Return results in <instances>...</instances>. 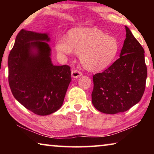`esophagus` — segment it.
<instances>
[{"label":"esophagus","instance_id":"obj_1","mask_svg":"<svg viewBox=\"0 0 154 154\" xmlns=\"http://www.w3.org/2000/svg\"><path fill=\"white\" fill-rule=\"evenodd\" d=\"M71 75L73 78H78V77H79L81 75H82V72L79 71V70L72 69L71 71Z\"/></svg>","mask_w":154,"mask_h":154}]
</instances>
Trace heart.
Returning a JSON list of instances; mask_svg holds the SVG:
<instances>
[{"label": "heart", "instance_id": "obj_1", "mask_svg": "<svg viewBox=\"0 0 154 154\" xmlns=\"http://www.w3.org/2000/svg\"><path fill=\"white\" fill-rule=\"evenodd\" d=\"M56 49L60 55L80 54L83 66L93 71L106 69L116 59L119 44L114 36L95 28H75L66 36L58 38Z\"/></svg>", "mask_w": 154, "mask_h": 154}]
</instances>
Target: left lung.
I'll return each mask as SVG.
<instances>
[{
    "instance_id": "1",
    "label": "left lung",
    "mask_w": 154,
    "mask_h": 154,
    "mask_svg": "<svg viewBox=\"0 0 154 154\" xmlns=\"http://www.w3.org/2000/svg\"><path fill=\"white\" fill-rule=\"evenodd\" d=\"M125 28L126 38L120 57L103 72L93 75L92 104L104 113L126 111L139 102L145 92L147 71L144 49Z\"/></svg>"
}]
</instances>
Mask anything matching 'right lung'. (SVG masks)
Segmentation results:
<instances>
[{
	"instance_id": "1",
	"label": "right lung",
	"mask_w": 154,
	"mask_h": 154,
	"mask_svg": "<svg viewBox=\"0 0 154 154\" xmlns=\"http://www.w3.org/2000/svg\"><path fill=\"white\" fill-rule=\"evenodd\" d=\"M47 34L21 30L8 58L9 87L15 98L39 116L61 107L71 81L69 65L54 66ZM37 50L36 53L32 51Z\"/></svg>"
}]
</instances>
